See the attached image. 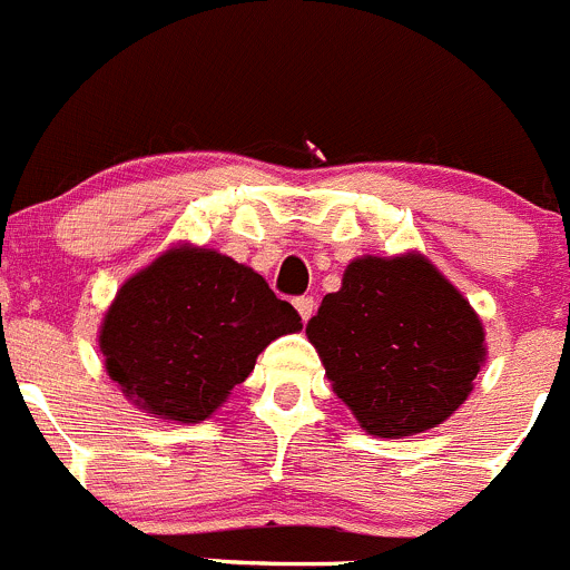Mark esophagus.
<instances>
[{
  "label": "esophagus",
  "instance_id": "esophagus-1",
  "mask_svg": "<svg viewBox=\"0 0 570 570\" xmlns=\"http://www.w3.org/2000/svg\"><path fill=\"white\" fill-rule=\"evenodd\" d=\"M295 309H297V315H301V321L306 323L312 315H315V297H309V295L297 297V301H295Z\"/></svg>",
  "mask_w": 570,
  "mask_h": 570
}]
</instances>
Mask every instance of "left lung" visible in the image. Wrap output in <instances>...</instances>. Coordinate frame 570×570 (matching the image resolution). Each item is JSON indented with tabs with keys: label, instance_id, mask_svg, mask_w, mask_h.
<instances>
[{
	"label": "left lung",
	"instance_id": "left-lung-1",
	"mask_svg": "<svg viewBox=\"0 0 570 570\" xmlns=\"http://www.w3.org/2000/svg\"><path fill=\"white\" fill-rule=\"evenodd\" d=\"M306 337L334 393L376 439L446 422L487 360L478 312L422 253L351 261Z\"/></svg>",
	"mask_w": 570,
	"mask_h": 570
}]
</instances>
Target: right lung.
<instances>
[{
  "label": "right lung",
  "mask_w": 570,
  "mask_h": 570,
  "mask_svg": "<svg viewBox=\"0 0 570 570\" xmlns=\"http://www.w3.org/2000/svg\"><path fill=\"white\" fill-rule=\"evenodd\" d=\"M292 303L219 249L174 244L117 289L100 321L106 374L131 405L196 424L227 402L273 340L301 332Z\"/></svg>",
  "instance_id": "1"
}]
</instances>
